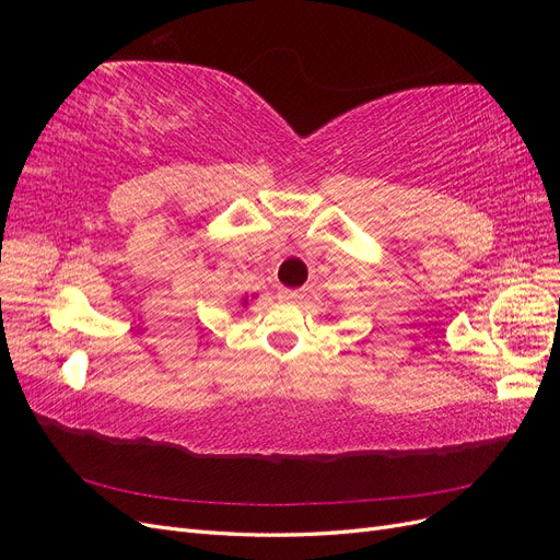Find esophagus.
I'll return each mask as SVG.
<instances>
[{"label": "esophagus", "mask_w": 560, "mask_h": 560, "mask_svg": "<svg viewBox=\"0 0 560 560\" xmlns=\"http://www.w3.org/2000/svg\"><path fill=\"white\" fill-rule=\"evenodd\" d=\"M280 299L290 301V303H301L303 299H306V292H303V290H284V292H280Z\"/></svg>", "instance_id": "esophagus-1"}]
</instances>
